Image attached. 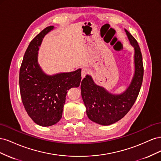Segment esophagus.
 Segmentation results:
<instances>
[{
  "mask_svg": "<svg viewBox=\"0 0 161 161\" xmlns=\"http://www.w3.org/2000/svg\"><path fill=\"white\" fill-rule=\"evenodd\" d=\"M90 72V70L89 68L87 67H83L82 69V70H81V75H82V78L83 79V78L87 75L89 74V73Z\"/></svg>",
  "mask_w": 161,
  "mask_h": 161,
  "instance_id": "1",
  "label": "esophagus"
}]
</instances>
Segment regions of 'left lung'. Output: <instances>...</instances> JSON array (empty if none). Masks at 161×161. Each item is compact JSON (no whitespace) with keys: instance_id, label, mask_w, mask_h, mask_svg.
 Segmentation results:
<instances>
[{"instance_id":"left-lung-1","label":"left lung","mask_w":161,"mask_h":161,"mask_svg":"<svg viewBox=\"0 0 161 161\" xmlns=\"http://www.w3.org/2000/svg\"><path fill=\"white\" fill-rule=\"evenodd\" d=\"M125 31L134 47L135 72L128 88L123 93L113 95L95 84L89 75H86L81 82V95L87 116L101 125H111L123 118L134 104L142 86L144 75L142 53L136 39L128 31L125 30Z\"/></svg>"}]
</instances>
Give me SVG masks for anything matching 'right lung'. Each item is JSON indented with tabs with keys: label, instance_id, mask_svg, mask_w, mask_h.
I'll list each match as a JSON object with an SVG mask.
<instances>
[{
	"label": "right lung",
	"instance_id": "1",
	"mask_svg": "<svg viewBox=\"0 0 161 161\" xmlns=\"http://www.w3.org/2000/svg\"><path fill=\"white\" fill-rule=\"evenodd\" d=\"M53 29L45 28L34 37L25 51L19 71V88L27 114L39 125L50 126L62 118L67 92L79 86L81 69L49 76L37 63L39 46Z\"/></svg>",
	"mask_w": 161,
	"mask_h": 161
}]
</instances>
